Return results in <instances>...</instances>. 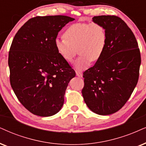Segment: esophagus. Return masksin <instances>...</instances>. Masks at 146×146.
<instances>
[{
	"label": "esophagus",
	"mask_w": 146,
	"mask_h": 146,
	"mask_svg": "<svg viewBox=\"0 0 146 146\" xmlns=\"http://www.w3.org/2000/svg\"><path fill=\"white\" fill-rule=\"evenodd\" d=\"M76 75L77 77H82L83 76V74L82 72H79V71H76Z\"/></svg>",
	"instance_id": "34e87169"
}]
</instances>
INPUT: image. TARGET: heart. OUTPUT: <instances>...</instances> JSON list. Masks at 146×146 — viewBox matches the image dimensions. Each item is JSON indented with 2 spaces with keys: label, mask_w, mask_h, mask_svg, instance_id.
<instances>
[{
  "label": "heart",
  "mask_w": 146,
  "mask_h": 146,
  "mask_svg": "<svg viewBox=\"0 0 146 146\" xmlns=\"http://www.w3.org/2000/svg\"><path fill=\"white\" fill-rule=\"evenodd\" d=\"M106 43V29L97 23L72 24L64 32V38L54 40L57 52L67 62L73 61L77 48L79 56L75 67L78 70L88 68L91 61L98 60L104 53Z\"/></svg>",
  "instance_id": "1"
}]
</instances>
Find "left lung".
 I'll return each mask as SVG.
<instances>
[{
	"instance_id": "1",
	"label": "left lung",
	"mask_w": 146,
	"mask_h": 146,
	"mask_svg": "<svg viewBox=\"0 0 146 146\" xmlns=\"http://www.w3.org/2000/svg\"><path fill=\"white\" fill-rule=\"evenodd\" d=\"M106 29L107 43L102 56L83 73L82 96L87 106L100 115L121 109L137 84L141 54L133 33L117 16L92 18Z\"/></svg>"
}]
</instances>
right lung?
Here are the masks:
<instances>
[{"mask_svg":"<svg viewBox=\"0 0 146 146\" xmlns=\"http://www.w3.org/2000/svg\"><path fill=\"white\" fill-rule=\"evenodd\" d=\"M75 19L64 15L29 19L13 40L9 52L10 83L21 104L35 115L50 117L61 109L75 72L57 52L58 33Z\"/></svg>","mask_w":146,"mask_h":146,"instance_id":"1","label":"right lung"}]
</instances>
